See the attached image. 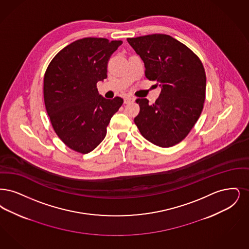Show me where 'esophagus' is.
<instances>
[{"label": "esophagus", "mask_w": 249, "mask_h": 249, "mask_svg": "<svg viewBox=\"0 0 249 249\" xmlns=\"http://www.w3.org/2000/svg\"><path fill=\"white\" fill-rule=\"evenodd\" d=\"M134 101H135V98H133V97H124V103H125V104H127V103H131V102H134Z\"/></svg>", "instance_id": "1"}]
</instances>
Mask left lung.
Masks as SVG:
<instances>
[{"instance_id": "left-lung-1", "label": "left lung", "mask_w": 249, "mask_h": 249, "mask_svg": "<svg viewBox=\"0 0 249 249\" xmlns=\"http://www.w3.org/2000/svg\"><path fill=\"white\" fill-rule=\"evenodd\" d=\"M127 42L143 60L146 77L161 87L155 103L136 100L141 111L134 122L147 141L172 147L187 137L203 110L204 66L191 49L166 34L127 38Z\"/></svg>"}]
</instances>
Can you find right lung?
Here are the masks:
<instances>
[{
	"label": "right lung",
	"instance_id": "obj_1",
	"mask_svg": "<svg viewBox=\"0 0 249 249\" xmlns=\"http://www.w3.org/2000/svg\"><path fill=\"white\" fill-rule=\"evenodd\" d=\"M123 43L105 38H84L55 54L43 79L47 114L58 138L71 150L88 153L107 134L122 97L99 95L97 83L107 78L110 55Z\"/></svg>",
	"mask_w": 249,
	"mask_h": 249
}]
</instances>
